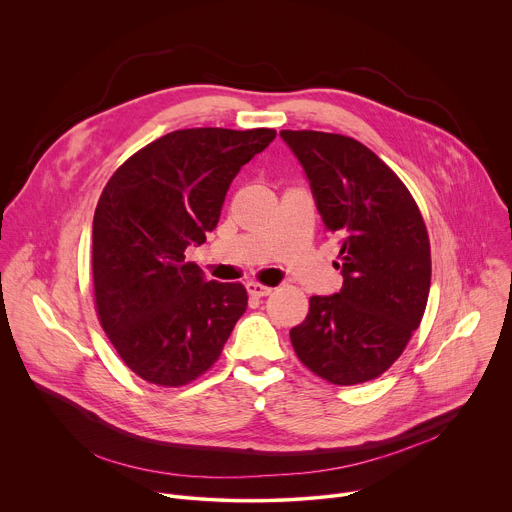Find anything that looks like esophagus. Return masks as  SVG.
Returning a JSON list of instances; mask_svg holds the SVG:
<instances>
[{
	"instance_id": "34e87169",
	"label": "esophagus",
	"mask_w": 512,
	"mask_h": 512,
	"mask_svg": "<svg viewBox=\"0 0 512 512\" xmlns=\"http://www.w3.org/2000/svg\"><path fill=\"white\" fill-rule=\"evenodd\" d=\"M247 291H249V296H253V298H265V296H269L271 294V287H267V285H261V283H255V281H249L247 283Z\"/></svg>"
}]
</instances>
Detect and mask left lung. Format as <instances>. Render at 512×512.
I'll return each mask as SVG.
<instances>
[{
	"instance_id": "obj_1",
	"label": "left lung",
	"mask_w": 512,
	"mask_h": 512,
	"mask_svg": "<svg viewBox=\"0 0 512 512\" xmlns=\"http://www.w3.org/2000/svg\"><path fill=\"white\" fill-rule=\"evenodd\" d=\"M294 152L322 223L340 245L334 296H312L306 320L289 330L298 358L334 385L383 375L417 330L431 283L421 212L367 145L322 131H279Z\"/></svg>"
}]
</instances>
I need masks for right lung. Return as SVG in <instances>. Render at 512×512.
Instances as JSON below:
<instances>
[{"label": "right lung", "instance_id": "right-lung-1", "mask_svg": "<svg viewBox=\"0 0 512 512\" xmlns=\"http://www.w3.org/2000/svg\"><path fill=\"white\" fill-rule=\"evenodd\" d=\"M275 129L172 131L107 182L93 218V281L103 330L141 379L178 387L208 371L247 310L241 283L206 281L186 249L214 231L241 168Z\"/></svg>", "mask_w": 512, "mask_h": 512}]
</instances>
